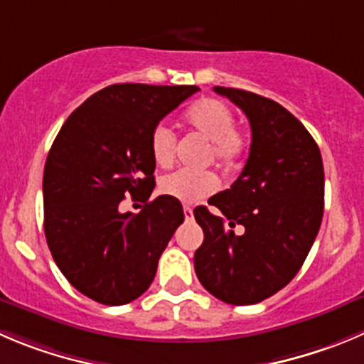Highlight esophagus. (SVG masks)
Wrapping results in <instances>:
<instances>
[{"label": "esophagus", "mask_w": 364, "mask_h": 364, "mask_svg": "<svg viewBox=\"0 0 364 364\" xmlns=\"http://www.w3.org/2000/svg\"><path fill=\"white\" fill-rule=\"evenodd\" d=\"M184 218L186 220H193V209L191 207H184Z\"/></svg>", "instance_id": "obj_1"}]
</instances>
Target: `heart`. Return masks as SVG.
<instances>
[{
    "mask_svg": "<svg viewBox=\"0 0 364 364\" xmlns=\"http://www.w3.org/2000/svg\"><path fill=\"white\" fill-rule=\"evenodd\" d=\"M184 123L191 132L209 141L205 151L207 162L213 161L218 166L230 168L237 164L247 151V136L243 130L234 127L236 124L234 112L220 100L202 98L195 102L186 110ZM175 144V132L168 124L159 123L150 136V151L155 164L162 168L171 164ZM216 186V176L213 173L176 169L162 176L159 182V191L182 203H195L209 196Z\"/></svg>",
    "mask_w": 364,
    "mask_h": 364,
    "instance_id": "heart-1",
    "label": "heart"
}]
</instances>
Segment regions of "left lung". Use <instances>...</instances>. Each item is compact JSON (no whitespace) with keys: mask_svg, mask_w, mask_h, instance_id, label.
Segmentation results:
<instances>
[{"mask_svg":"<svg viewBox=\"0 0 364 364\" xmlns=\"http://www.w3.org/2000/svg\"><path fill=\"white\" fill-rule=\"evenodd\" d=\"M250 121V155L230 189L196 207L203 243L195 272L203 288L232 306H250L288 286L323 218V162L302 123L273 100L214 87Z\"/></svg>","mask_w":364,"mask_h":364,"instance_id":"8db88e82","label":"left lung"}]
</instances>
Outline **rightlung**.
Returning <instances> with one entry per match:
<instances>
[{"mask_svg": "<svg viewBox=\"0 0 364 364\" xmlns=\"http://www.w3.org/2000/svg\"><path fill=\"white\" fill-rule=\"evenodd\" d=\"M196 85L114 84L85 100L62 124L43 176L44 234L73 288L123 306L150 288L159 257L184 221L178 200L157 196L151 130ZM127 194L145 202L121 213Z\"/></svg>", "mask_w": 364, "mask_h": 364, "instance_id": "right-lung-1", "label": "right lung"}]
</instances>
